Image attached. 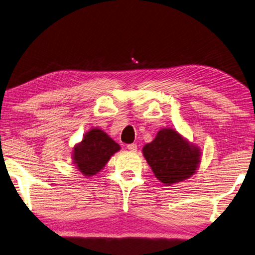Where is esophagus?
I'll list each match as a JSON object with an SVG mask.
<instances>
[{"instance_id":"1","label":"esophagus","mask_w":255,"mask_h":255,"mask_svg":"<svg viewBox=\"0 0 255 255\" xmlns=\"http://www.w3.org/2000/svg\"><path fill=\"white\" fill-rule=\"evenodd\" d=\"M127 148H128V150H129V151H136L137 150V145H136V144H134V143L128 144Z\"/></svg>"}]
</instances>
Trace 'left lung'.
Segmentation results:
<instances>
[{"label":"left lung","mask_w":255,"mask_h":255,"mask_svg":"<svg viewBox=\"0 0 255 255\" xmlns=\"http://www.w3.org/2000/svg\"><path fill=\"white\" fill-rule=\"evenodd\" d=\"M143 155L155 176L164 184L183 181L193 175L200 152L172 128H163L143 147Z\"/></svg>","instance_id":"1"}]
</instances>
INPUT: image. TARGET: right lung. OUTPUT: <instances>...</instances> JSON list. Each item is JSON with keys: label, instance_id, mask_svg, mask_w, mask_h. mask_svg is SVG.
<instances>
[{"label": "right lung", "instance_id": "right-lung-1", "mask_svg": "<svg viewBox=\"0 0 255 255\" xmlns=\"http://www.w3.org/2000/svg\"><path fill=\"white\" fill-rule=\"evenodd\" d=\"M119 150V144L102 129L92 128L85 134L82 142L74 147L73 158L82 174L94 175Z\"/></svg>", "mask_w": 255, "mask_h": 255}]
</instances>
